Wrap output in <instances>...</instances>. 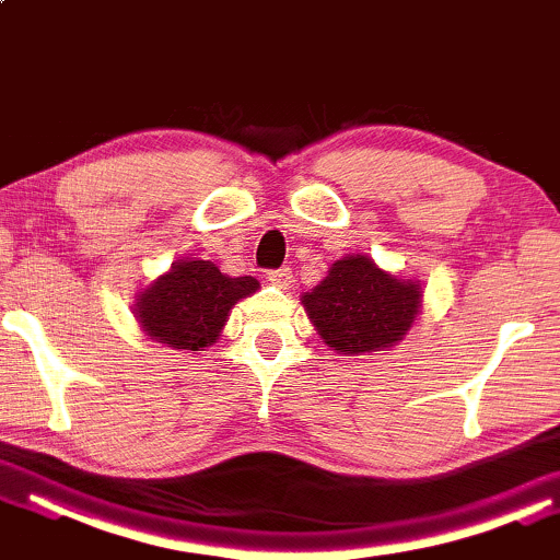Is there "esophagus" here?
I'll list each match as a JSON object with an SVG mask.
<instances>
[{
	"label": "esophagus",
	"mask_w": 560,
	"mask_h": 560,
	"mask_svg": "<svg viewBox=\"0 0 560 560\" xmlns=\"http://www.w3.org/2000/svg\"><path fill=\"white\" fill-rule=\"evenodd\" d=\"M266 281L269 283H273V287H289L291 283V269L289 266H281V269H273V271H269L266 273Z\"/></svg>",
	"instance_id": "34e87169"
}]
</instances>
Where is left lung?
Segmentation results:
<instances>
[{
	"label": "left lung",
	"mask_w": 560,
	"mask_h": 560,
	"mask_svg": "<svg viewBox=\"0 0 560 560\" xmlns=\"http://www.w3.org/2000/svg\"><path fill=\"white\" fill-rule=\"evenodd\" d=\"M420 287L377 269L366 256H347L302 299L308 319L329 347L345 354L397 345L420 308Z\"/></svg>",
	"instance_id": "8db88e82"
}]
</instances>
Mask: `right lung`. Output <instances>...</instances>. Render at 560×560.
I'll return each instance as SVG.
<instances>
[{"instance_id": "right-lung-1", "label": "right lung", "mask_w": 560, "mask_h": 560, "mask_svg": "<svg viewBox=\"0 0 560 560\" xmlns=\"http://www.w3.org/2000/svg\"><path fill=\"white\" fill-rule=\"evenodd\" d=\"M256 289L254 277L231 279L211 261H178L143 291L136 314L148 337L198 352L219 337L231 306Z\"/></svg>"}]
</instances>
